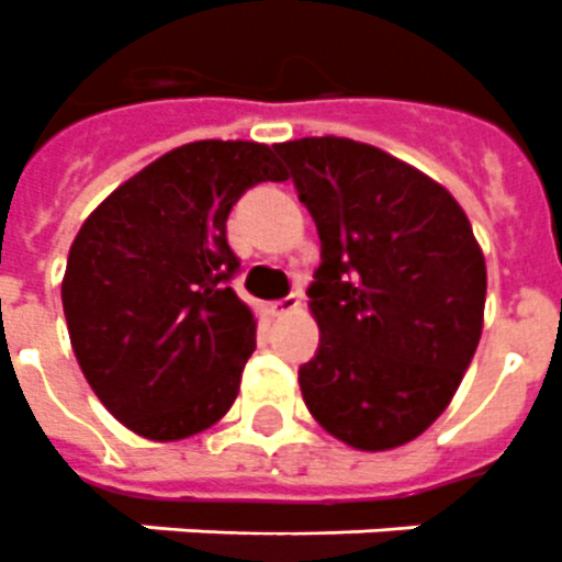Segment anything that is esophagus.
Here are the masks:
<instances>
[{"instance_id": "esophagus-1", "label": "esophagus", "mask_w": 562, "mask_h": 562, "mask_svg": "<svg viewBox=\"0 0 562 562\" xmlns=\"http://www.w3.org/2000/svg\"><path fill=\"white\" fill-rule=\"evenodd\" d=\"M302 307V295L293 293V295H284V299H278V302L269 304V313L272 316H286V313H293V310Z\"/></svg>"}]
</instances>
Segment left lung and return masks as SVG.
<instances>
[{
    "instance_id": "obj_1",
    "label": "left lung",
    "mask_w": 562,
    "mask_h": 562,
    "mask_svg": "<svg viewBox=\"0 0 562 562\" xmlns=\"http://www.w3.org/2000/svg\"><path fill=\"white\" fill-rule=\"evenodd\" d=\"M276 154L322 240L307 290L322 339L299 368L310 415L353 450L415 441L482 339L487 267L473 226L447 188L380 147L310 136Z\"/></svg>"
}]
</instances>
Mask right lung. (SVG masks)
Masks as SVG:
<instances>
[{"instance_id":"add662e5","label":"right lung","mask_w":562,"mask_h":562,"mask_svg":"<svg viewBox=\"0 0 562 562\" xmlns=\"http://www.w3.org/2000/svg\"><path fill=\"white\" fill-rule=\"evenodd\" d=\"M284 179L272 147L191 142L80 226L60 290L71 351L98 401L142 438H191L235 403L258 322L228 286L240 260L226 220L246 188Z\"/></svg>"}]
</instances>
